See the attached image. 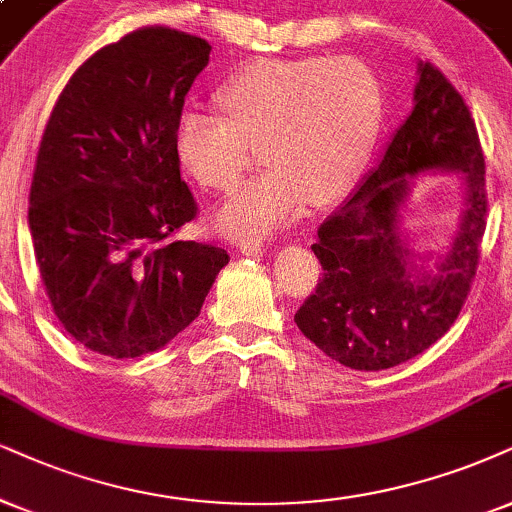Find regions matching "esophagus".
Wrapping results in <instances>:
<instances>
[{
    "mask_svg": "<svg viewBox=\"0 0 512 512\" xmlns=\"http://www.w3.org/2000/svg\"><path fill=\"white\" fill-rule=\"evenodd\" d=\"M239 251H242L244 256H256L263 251V242L261 239H246V242L239 244Z\"/></svg>",
    "mask_w": 512,
    "mask_h": 512,
    "instance_id": "obj_1",
    "label": "esophagus"
}]
</instances>
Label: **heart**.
Returning a JSON list of instances; mask_svg holds the SVG:
<instances>
[{"label":"heart","mask_w":512,"mask_h":512,"mask_svg":"<svg viewBox=\"0 0 512 512\" xmlns=\"http://www.w3.org/2000/svg\"><path fill=\"white\" fill-rule=\"evenodd\" d=\"M218 113L185 109L175 121V161L189 180L230 192L254 166L268 170L220 208L232 237H261L337 199L368 163L382 125V87L363 61L306 56L258 59L216 90Z\"/></svg>","instance_id":"obj_1"}]
</instances>
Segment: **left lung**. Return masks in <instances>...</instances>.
Instances as JSON below:
<instances>
[{
	"mask_svg": "<svg viewBox=\"0 0 512 512\" xmlns=\"http://www.w3.org/2000/svg\"><path fill=\"white\" fill-rule=\"evenodd\" d=\"M415 106L356 194L318 227L311 249L323 266L294 323L351 370H387L415 358L456 323L479 266L487 227L484 151L472 113L432 66L420 63ZM453 169L466 182L461 232L437 274L418 271L400 239L407 178Z\"/></svg>",
	"mask_w": 512,
	"mask_h": 512,
	"instance_id": "obj_1",
	"label": "left lung"
}]
</instances>
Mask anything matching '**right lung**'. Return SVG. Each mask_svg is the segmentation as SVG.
Listing matches in <instances>:
<instances>
[{
  "instance_id": "add662e5",
  "label": "right lung",
  "mask_w": 512,
  "mask_h": 512,
  "mask_svg": "<svg viewBox=\"0 0 512 512\" xmlns=\"http://www.w3.org/2000/svg\"><path fill=\"white\" fill-rule=\"evenodd\" d=\"M211 44L168 25L94 52L56 99L28 225L42 285L75 342L111 358L166 346L230 256L173 235L197 218L173 130Z\"/></svg>"
}]
</instances>
